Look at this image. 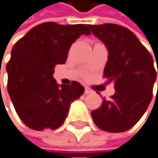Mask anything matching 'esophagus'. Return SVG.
I'll return each mask as SVG.
<instances>
[{
	"label": "esophagus",
	"instance_id": "obj_1",
	"mask_svg": "<svg viewBox=\"0 0 158 158\" xmlns=\"http://www.w3.org/2000/svg\"><path fill=\"white\" fill-rule=\"evenodd\" d=\"M93 91H92V89H89V88H85V95H88V94H91Z\"/></svg>",
	"mask_w": 158,
	"mask_h": 158
}]
</instances>
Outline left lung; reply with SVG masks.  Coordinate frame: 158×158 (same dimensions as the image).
Returning <instances> with one entry per match:
<instances>
[{
    "label": "left lung",
    "mask_w": 158,
    "mask_h": 158,
    "mask_svg": "<svg viewBox=\"0 0 158 158\" xmlns=\"http://www.w3.org/2000/svg\"><path fill=\"white\" fill-rule=\"evenodd\" d=\"M89 28L108 48L103 77L107 82L114 81L116 91L111 100L103 99L99 109L92 111L93 120L104 131H127L140 120L151 102L156 80L153 58L135 34L125 27L103 24L89 25Z\"/></svg>",
    "instance_id": "obj_1"
}]
</instances>
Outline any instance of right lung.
Returning <instances> with one entry per match:
<instances>
[{
	"label": "right lung",
	"mask_w": 158,
	"mask_h": 158,
	"mask_svg": "<svg viewBox=\"0 0 158 158\" xmlns=\"http://www.w3.org/2000/svg\"><path fill=\"white\" fill-rule=\"evenodd\" d=\"M89 35L87 25L45 22L16 42L7 63L8 92L19 118L33 130L57 129L69 106L84 94L77 81L59 87L53 78L56 64L66 61L71 44Z\"/></svg>",
	"instance_id": "1"
}]
</instances>
